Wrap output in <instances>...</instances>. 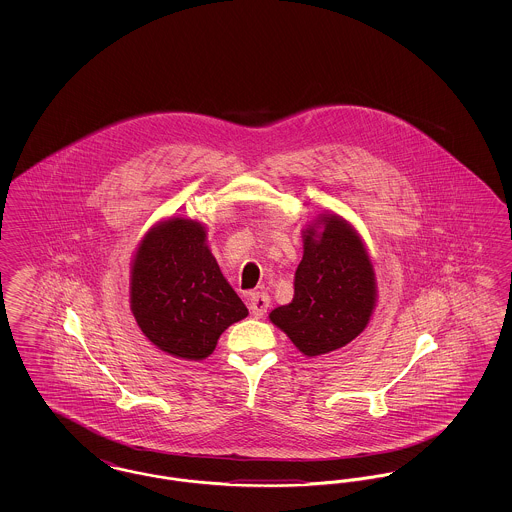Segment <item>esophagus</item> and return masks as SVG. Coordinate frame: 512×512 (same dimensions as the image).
Returning a JSON list of instances; mask_svg holds the SVG:
<instances>
[{
	"instance_id": "obj_1",
	"label": "esophagus",
	"mask_w": 512,
	"mask_h": 512,
	"mask_svg": "<svg viewBox=\"0 0 512 512\" xmlns=\"http://www.w3.org/2000/svg\"><path fill=\"white\" fill-rule=\"evenodd\" d=\"M270 307V297L267 293H251L249 297V311L255 318H261L268 311Z\"/></svg>"
}]
</instances>
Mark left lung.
<instances>
[{"label":"left lung","mask_w":512,"mask_h":512,"mask_svg":"<svg viewBox=\"0 0 512 512\" xmlns=\"http://www.w3.org/2000/svg\"><path fill=\"white\" fill-rule=\"evenodd\" d=\"M376 274L359 232L340 215H320L303 230V259L292 303L268 318L307 357L355 340L376 307Z\"/></svg>","instance_id":"1"}]
</instances>
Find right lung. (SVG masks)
I'll return each instance as SVG.
<instances>
[{"instance_id":"right-lung-1","label":"right lung","mask_w":512,"mask_h":512,"mask_svg":"<svg viewBox=\"0 0 512 512\" xmlns=\"http://www.w3.org/2000/svg\"><path fill=\"white\" fill-rule=\"evenodd\" d=\"M130 311L147 340L184 361L209 357L220 334L247 317L207 245L205 226L182 217L155 224L138 245Z\"/></svg>"}]
</instances>
